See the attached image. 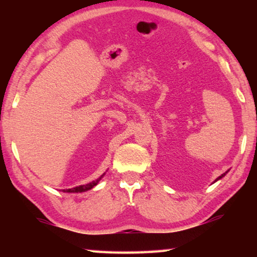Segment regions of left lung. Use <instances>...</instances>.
<instances>
[{
	"label": "left lung",
	"mask_w": 257,
	"mask_h": 257,
	"mask_svg": "<svg viewBox=\"0 0 257 257\" xmlns=\"http://www.w3.org/2000/svg\"><path fill=\"white\" fill-rule=\"evenodd\" d=\"M227 173H228V171H227V172H224V173H223V175H221L220 177H217V178H216V179H215V181H217V180H220V179H221V178H223V177H224L225 175H227Z\"/></svg>",
	"instance_id": "left-lung-1"
}]
</instances>
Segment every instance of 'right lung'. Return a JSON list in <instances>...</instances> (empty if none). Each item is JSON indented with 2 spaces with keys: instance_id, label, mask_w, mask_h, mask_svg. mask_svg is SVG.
I'll use <instances>...</instances> for the list:
<instances>
[{
  "instance_id": "obj_1",
  "label": "right lung",
  "mask_w": 257,
  "mask_h": 257,
  "mask_svg": "<svg viewBox=\"0 0 257 257\" xmlns=\"http://www.w3.org/2000/svg\"><path fill=\"white\" fill-rule=\"evenodd\" d=\"M104 175H105V173H104ZM104 175H102L101 177H99L98 179L94 180V181H92V182H89V184L78 186V187H75V188H71V189H63V191H64V193H82V191H87V190L92 189L93 187H95V186H96V185L98 184V181L102 179V177H103Z\"/></svg>"
}]
</instances>
